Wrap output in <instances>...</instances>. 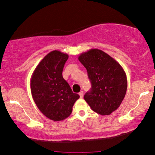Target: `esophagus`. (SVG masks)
Listing matches in <instances>:
<instances>
[{
  "instance_id": "34e87169",
  "label": "esophagus",
  "mask_w": 155,
  "mask_h": 155,
  "mask_svg": "<svg viewBox=\"0 0 155 155\" xmlns=\"http://www.w3.org/2000/svg\"><path fill=\"white\" fill-rule=\"evenodd\" d=\"M79 94V96H80V98H83V96H84V91H81Z\"/></svg>"
}]
</instances>
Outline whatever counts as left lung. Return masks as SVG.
Listing matches in <instances>:
<instances>
[{"instance_id":"obj_1","label":"left lung","mask_w":155,"mask_h":155,"mask_svg":"<svg viewBox=\"0 0 155 155\" xmlns=\"http://www.w3.org/2000/svg\"><path fill=\"white\" fill-rule=\"evenodd\" d=\"M87 70L91 89L84 95L91 108L100 115H110L125 98L127 87L126 74L121 65L108 54L91 49L78 57Z\"/></svg>"}]
</instances>
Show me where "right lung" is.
<instances>
[{
	"instance_id": "obj_1",
	"label": "right lung",
	"mask_w": 155,
	"mask_h": 155,
	"mask_svg": "<svg viewBox=\"0 0 155 155\" xmlns=\"http://www.w3.org/2000/svg\"><path fill=\"white\" fill-rule=\"evenodd\" d=\"M68 58L67 54L60 51H50L38 64L30 79L31 94L37 107L54 121L69 117L74 103L79 98L62 76Z\"/></svg>"
}]
</instances>
